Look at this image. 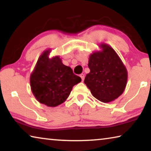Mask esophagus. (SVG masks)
<instances>
[{"instance_id":"esophagus-1","label":"esophagus","mask_w":151,"mask_h":151,"mask_svg":"<svg viewBox=\"0 0 151 151\" xmlns=\"http://www.w3.org/2000/svg\"><path fill=\"white\" fill-rule=\"evenodd\" d=\"M81 79H82V81H84V79H85V75H84V74H81Z\"/></svg>"}]
</instances>
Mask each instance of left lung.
Instances as JSON below:
<instances>
[{"mask_svg": "<svg viewBox=\"0 0 151 151\" xmlns=\"http://www.w3.org/2000/svg\"><path fill=\"white\" fill-rule=\"evenodd\" d=\"M101 50L91 54L88 59L90 73L84 81L91 94L103 103L115 100L127 85L126 67L113 48L105 43L99 45Z\"/></svg>", "mask_w": 151, "mask_h": 151, "instance_id": "obj_1", "label": "left lung"}]
</instances>
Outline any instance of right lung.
I'll return each mask as SVG.
<instances>
[{
    "instance_id": "1",
    "label": "right lung",
    "mask_w": 151,
    "mask_h": 151,
    "mask_svg": "<svg viewBox=\"0 0 151 151\" xmlns=\"http://www.w3.org/2000/svg\"><path fill=\"white\" fill-rule=\"evenodd\" d=\"M50 49L40 56L30 76V88L36 99L45 105L55 107L63 103L73 87L81 81L70 66L63 65L56 56L48 57Z\"/></svg>"
}]
</instances>
